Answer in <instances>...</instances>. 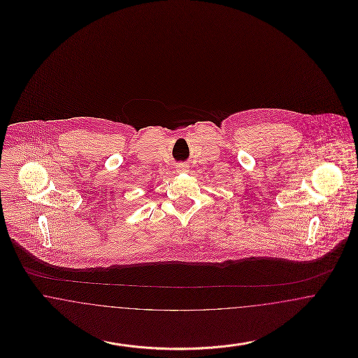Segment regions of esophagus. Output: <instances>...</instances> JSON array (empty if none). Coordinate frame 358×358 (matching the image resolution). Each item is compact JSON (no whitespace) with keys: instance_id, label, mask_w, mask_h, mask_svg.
<instances>
[{"instance_id":"obj_1","label":"esophagus","mask_w":358,"mask_h":358,"mask_svg":"<svg viewBox=\"0 0 358 358\" xmlns=\"http://www.w3.org/2000/svg\"><path fill=\"white\" fill-rule=\"evenodd\" d=\"M176 171H178V173H185V171H187V164H182V162H181V164H178V165H177V169H176Z\"/></svg>"}]
</instances>
